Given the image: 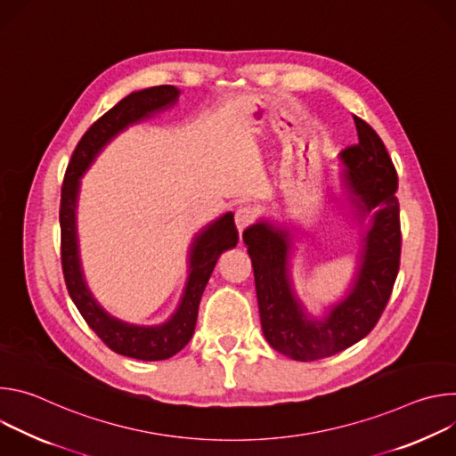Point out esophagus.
Listing matches in <instances>:
<instances>
[{
	"label": "esophagus",
	"mask_w": 456,
	"mask_h": 456,
	"mask_svg": "<svg viewBox=\"0 0 456 456\" xmlns=\"http://www.w3.org/2000/svg\"><path fill=\"white\" fill-rule=\"evenodd\" d=\"M256 220V211L250 208V206H241L236 209L234 213V222H236V227L240 231V234L248 227L252 225Z\"/></svg>",
	"instance_id": "34e87169"
}]
</instances>
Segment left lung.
<instances>
[{"label":"left lung","mask_w":456,"mask_h":456,"mask_svg":"<svg viewBox=\"0 0 456 456\" xmlns=\"http://www.w3.org/2000/svg\"><path fill=\"white\" fill-rule=\"evenodd\" d=\"M359 142L341 151L343 182L359 220L370 222L362 238L359 271L348 296L322 319L306 315L296 299L289 271L290 232L269 222L243 231L254 269L264 336L296 361L330 357L366 338L384 312L401 265L397 171L375 129L354 117Z\"/></svg>","instance_id":"left-lung-1"}]
</instances>
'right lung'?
<instances>
[{"mask_svg": "<svg viewBox=\"0 0 456 456\" xmlns=\"http://www.w3.org/2000/svg\"><path fill=\"white\" fill-rule=\"evenodd\" d=\"M178 90L171 85L153 86L129 94L110 111L97 118L77 142L64 173L61 187V265L69 294L88 327L113 352L141 361H162L180 352L192 338L199 317V305L211 273L224 250L236 247L238 229L234 215L227 213L199 232L191 243L189 278L180 306L169 321L157 327H137L111 317L86 287L77 245L76 209L79 180L101 150L129 124H135L157 111L167 110L178 101Z\"/></svg>", "mask_w": 456, "mask_h": 456, "instance_id": "add662e5", "label": "right lung"}]
</instances>
